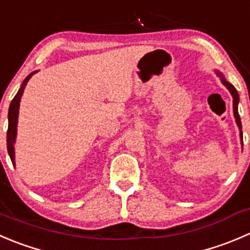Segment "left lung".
Masks as SVG:
<instances>
[{
    "instance_id": "left-lung-1",
    "label": "left lung",
    "mask_w": 250,
    "mask_h": 250,
    "mask_svg": "<svg viewBox=\"0 0 250 250\" xmlns=\"http://www.w3.org/2000/svg\"><path fill=\"white\" fill-rule=\"evenodd\" d=\"M216 74H217V76L220 77V78H221V82H222V84H224V85L226 86L227 89H229V93H231L232 98H233V115H234V118H236L237 125H238L239 130H241V140H242V138H243V137H242V134H243V133H242V123H241V117H239V113H238V103H239V95H238V93H237L236 88H234V86L232 85L231 83H229V82H227L226 79H225L224 74H222V73H220L219 71H216Z\"/></svg>"
}]
</instances>
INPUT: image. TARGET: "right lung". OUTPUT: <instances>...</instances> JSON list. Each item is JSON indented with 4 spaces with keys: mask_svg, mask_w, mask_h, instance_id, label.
I'll list each match as a JSON object with an SVG mask.
<instances>
[{
    "mask_svg": "<svg viewBox=\"0 0 250 250\" xmlns=\"http://www.w3.org/2000/svg\"><path fill=\"white\" fill-rule=\"evenodd\" d=\"M38 71L33 72L29 74L25 79H24L23 84H21V89L18 90L17 95L12 100L11 105H9L8 110V130H7V150H8V155L12 160V164L16 165L14 162V143H16L17 137V125H18V113H19V103H21V98L24 93V88H25L26 83L29 79L34 76Z\"/></svg>",
    "mask_w": 250,
    "mask_h": 250,
    "instance_id": "1",
    "label": "right lung"
}]
</instances>
